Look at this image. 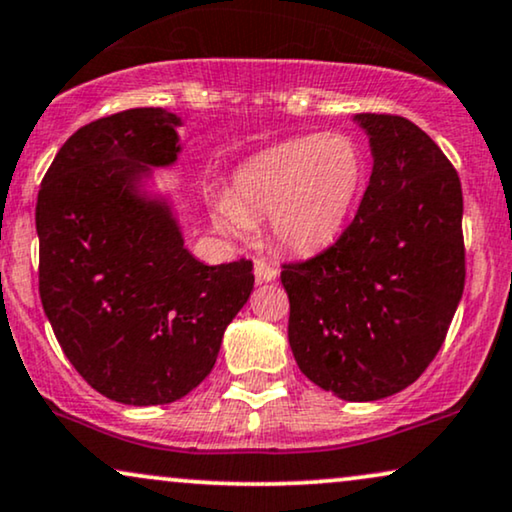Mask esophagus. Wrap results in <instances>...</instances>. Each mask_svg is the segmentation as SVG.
Wrapping results in <instances>:
<instances>
[{
    "instance_id": "esophagus-1",
    "label": "esophagus",
    "mask_w": 512,
    "mask_h": 512,
    "mask_svg": "<svg viewBox=\"0 0 512 512\" xmlns=\"http://www.w3.org/2000/svg\"><path fill=\"white\" fill-rule=\"evenodd\" d=\"M276 276H278V269L276 267H271V264L262 262V260L255 262V278H257V283H269V281H274Z\"/></svg>"
}]
</instances>
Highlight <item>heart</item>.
<instances>
[{
  "label": "heart",
  "instance_id": "1",
  "mask_svg": "<svg viewBox=\"0 0 512 512\" xmlns=\"http://www.w3.org/2000/svg\"><path fill=\"white\" fill-rule=\"evenodd\" d=\"M364 179V151L347 134L288 139L238 167L231 193L215 200V224L245 236L271 214V236L281 248L319 252L345 231Z\"/></svg>",
  "mask_w": 512,
  "mask_h": 512
}]
</instances>
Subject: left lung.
I'll list each match as a JSON object with an SVG mask.
<instances>
[{
    "instance_id": "1",
    "label": "left lung",
    "mask_w": 512,
    "mask_h": 512,
    "mask_svg": "<svg viewBox=\"0 0 512 512\" xmlns=\"http://www.w3.org/2000/svg\"><path fill=\"white\" fill-rule=\"evenodd\" d=\"M373 172L352 224L312 260L283 264L300 371L345 401L409 387L442 347L465 286L461 179L399 115L359 113Z\"/></svg>"
}]
</instances>
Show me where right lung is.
Masks as SVG:
<instances>
[{
    "mask_svg": "<svg viewBox=\"0 0 512 512\" xmlns=\"http://www.w3.org/2000/svg\"><path fill=\"white\" fill-rule=\"evenodd\" d=\"M181 120L132 108L77 129L44 174L40 297L63 354L103 397L170 404L208 378L252 293V262H198L165 198L141 189L181 151Z\"/></svg>",
    "mask_w": 512,
    "mask_h": 512,
    "instance_id": "1",
    "label": "right lung"
}]
</instances>
